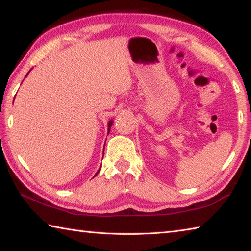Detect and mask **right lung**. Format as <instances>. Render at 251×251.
I'll return each instance as SVG.
<instances>
[{
	"label": "right lung",
	"mask_w": 251,
	"mask_h": 251,
	"mask_svg": "<svg viewBox=\"0 0 251 251\" xmlns=\"http://www.w3.org/2000/svg\"><path fill=\"white\" fill-rule=\"evenodd\" d=\"M112 123H113L112 121H110V122H109V124H108V127H110V125H112ZM108 129H109V128H108ZM97 174H99V172H97ZM97 174H96V175H97Z\"/></svg>",
	"instance_id": "obj_1"
}]
</instances>
